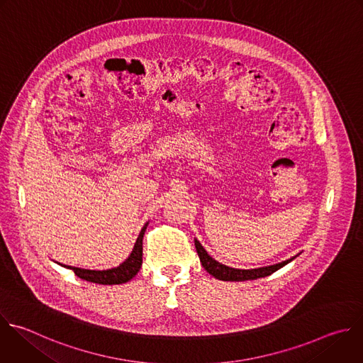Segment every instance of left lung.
Segmentation results:
<instances>
[{"label":"left lung","instance_id":"left-lung-1","mask_svg":"<svg viewBox=\"0 0 363 363\" xmlns=\"http://www.w3.org/2000/svg\"><path fill=\"white\" fill-rule=\"evenodd\" d=\"M195 248H196L199 261L208 274H211L212 277H215L219 281H230V282L251 281V279L269 277L271 274L277 272L278 269H281L282 267H285L286 264H289L299 255L298 254L296 257H294L291 259H286L284 262H279V264H275L271 267H264V268H257V269H236V268L222 265L218 261H215L212 257H209L208 252L203 250V247L199 244V240H196V239H195Z\"/></svg>","mask_w":363,"mask_h":363}]
</instances>
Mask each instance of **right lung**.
I'll return each mask as SVG.
<instances>
[{"mask_svg": "<svg viewBox=\"0 0 363 363\" xmlns=\"http://www.w3.org/2000/svg\"><path fill=\"white\" fill-rule=\"evenodd\" d=\"M147 226H148V222L141 229L131 255L123 264H119V267L111 268L106 271H91V269H82L75 267H67V268L72 269L78 278L88 282L99 284V285H119V284H125L131 281L138 274L143 265V238L147 230Z\"/></svg>", "mask_w": 363, "mask_h": 363, "instance_id": "right-lung-1", "label": "right lung"}]
</instances>
